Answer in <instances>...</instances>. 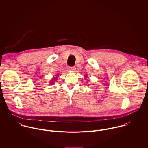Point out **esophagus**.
<instances>
[{"label":"esophagus","instance_id":"1","mask_svg":"<svg viewBox=\"0 0 148 148\" xmlns=\"http://www.w3.org/2000/svg\"><path fill=\"white\" fill-rule=\"evenodd\" d=\"M75 67H70V69H69V70H70V71H74L75 70Z\"/></svg>","mask_w":148,"mask_h":148}]
</instances>
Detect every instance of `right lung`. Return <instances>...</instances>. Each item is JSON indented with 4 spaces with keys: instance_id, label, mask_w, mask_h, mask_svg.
<instances>
[{
    "instance_id": "add662e5",
    "label": "right lung",
    "mask_w": 148,
    "mask_h": 148,
    "mask_svg": "<svg viewBox=\"0 0 148 148\" xmlns=\"http://www.w3.org/2000/svg\"><path fill=\"white\" fill-rule=\"evenodd\" d=\"M55 79H56V78H54V80H55Z\"/></svg>"
}]
</instances>
